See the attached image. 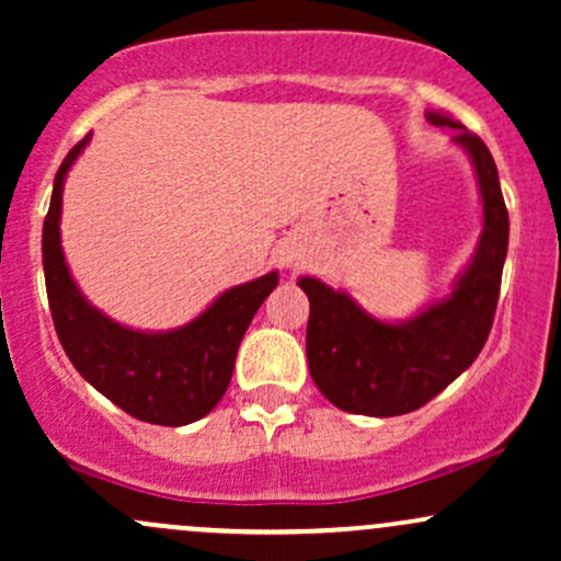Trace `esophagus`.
<instances>
[{"label":"esophagus","mask_w":561,"mask_h":561,"mask_svg":"<svg viewBox=\"0 0 561 561\" xmlns=\"http://www.w3.org/2000/svg\"><path fill=\"white\" fill-rule=\"evenodd\" d=\"M282 261H285V263H293V259H282Z\"/></svg>","instance_id":"obj_1"}]
</instances>
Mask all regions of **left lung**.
Here are the masks:
<instances>
[{
	"label": "left lung",
	"mask_w": 561,
	"mask_h": 561,
	"mask_svg": "<svg viewBox=\"0 0 561 561\" xmlns=\"http://www.w3.org/2000/svg\"><path fill=\"white\" fill-rule=\"evenodd\" d=\"M433 126L456 128L469 152L482 195V237L472 263L446 300L420 317L388 324L358 308L351 295L302 276L311 313L306 356L313 382L337 409L366 416H398L422 409L480 356L491 334L508 244V214L491 150L478 134L427 113Z\"/></svg>",
	"instance_id": "8db88e82"
}]
</instances>
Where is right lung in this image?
Segmentation results:
<instances>
[{
    "label": "right lung",
    "instance_id": "1",
    "mask_svg": "<svg viewBox=\"0 0 561 561\" xmlns=\"http://www.w3.org/2000/svg\"><path fill=\"white\" fill-rule=\"evenodd\" d=\"M87 141L89 134L57 169L42 231L49 311L62 351L92 388L141 422L182 427L203 420L227 392L237 347L279 274L227 289L208 311L171 332H137L107 319L79 293L60 248L62 182Z\"/></svg>",
    "mask_w": 561,
    "mask_h": 561
}]
</instances>
